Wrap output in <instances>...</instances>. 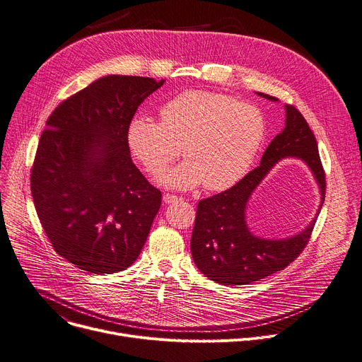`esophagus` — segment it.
<instances>
[{"label": "esophagus", "mask_w": 362, "mask_h": 362, "mask_svg": "<svg viewBox=\"0 0 362 362\" xmlns=\"http://www.w3.org/2000/svg\"><path fill=\"white\" fill-rule=\"evenodd\" d=\"M180 198H177V196H175V194H169V193H166V194H163V201H164V204H173V202H177Z\"/></svg>", "instance_id": "34e87169"}]
</instances>
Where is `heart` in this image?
<instances>
[{
    "label": "heart",
    "instance_id": "b5f03b06",
    "mask_svg": "<svg viewBox=\"0 0 362 362\" xmlns=\"http://www.w3.org/2000/svg\"><path fill=\"white\" fill-rule=\"evenodd\" d=\"M161 122L137 115L127 143L150 175H160L182 153L186 160L158 177L170 189L234 186L251 168L264 139V119L251 104L222 93L186 90L160 110Z\"/></svg>",
    "mask_w": 362,
    "mask_h": 362
}]
</instances>
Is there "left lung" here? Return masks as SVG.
<instances>
[{"label": "left lung", "instance_id": "1", "mask_svg": "<svg viewBox=\"0 0 362 362\" xmlns=\"http://www.w3.org/2000/svg\"><path fill=\"white\" fill-rule=\"evenodd\" d=\"M272 103L277 98L255 92ZM286 121L261 157L259 166L225 192L198 204L190 251L196 267L223 286L250 284L287 267L306 247L325 201V173L316 139L303 115L284 105ZM298 158L310 168L321 194L315 218L300 233L286 239L255 236L246 222V206L255 189L281 159Z\"/></svg>", "mask_w": 362, "mask_h": 362}]
</instances>
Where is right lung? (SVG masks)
Segmentation results:
<instances>
[{"mask_svg": "<svg viewBox=\"0 0 362 362\" xmlns=\"http://www.w3.org/2000/svg\"><path fill=\"white\" fill-rule=\"evenodd\" d=\"M164 79L107 75L46 121L31 194L54 251L81 270L112 274L140 255L161 193L131 160L127 127Z\"/></svg>", "mask_w": 362, "mask_h": 362, "instance_id": "right-lung-1", "label": "right lung"}]
</instances>
